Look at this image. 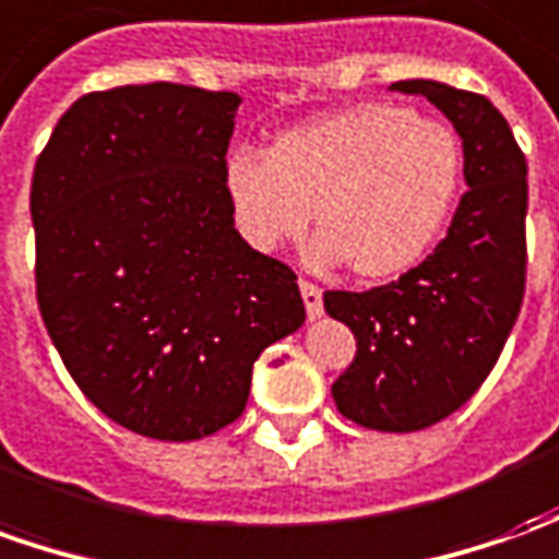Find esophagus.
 <instances>
[{
  "label": "esophagus",
  "instance_id": "1",
  "mask_svg": "<svg viewBox=\"0 0 559 559\" xmlns=\"http://www.w3.org/2000/svg\"><path fill=\"white\" fill-rule=\"evenodd\" d=\"M299 294H302V302H306V311H309V318H321L324 314V294H321V287L318 284H311V281H299Z\"/></svg>",
  "mask_w": 559,
  "mask_h": 559
}]
</instances>
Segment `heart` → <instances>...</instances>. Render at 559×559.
I'll list each match as a JSON object with an SVG mask.
<instances>
[{
  "label": "heart",
  "instance_id": "heart-1",
  "mask_svg": "<svg viewBox=\"0 0 559 559\" xmlns=\"http://www.w3.org/2000/svg\"><path fill=\"white\" fill-rule=\"evenodd\" d=\"M465 152L450 124L370 104L281 134L269 158L226 168L241 235L263 253L296 241L314 211V260L382 281L423 263L453 219Z\"/></svg>",
  "mask_w": 559,
  "mask_h": 559
}]
</instances>
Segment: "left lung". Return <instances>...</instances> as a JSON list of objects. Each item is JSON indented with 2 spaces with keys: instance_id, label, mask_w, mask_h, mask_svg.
<instances>
[{
  "instance_id": "obj_1",
  "label": "left lung",
  "mask_w": 559,
  "mask_h": 559,
  "mask_svg": "<svg viewBox=\"0 0 559 559\" xmlns=\"http://www.w3.org/2000/svg\"><path fill=\"white\" fill-rule=\"evenodd\" d=\"M453 121L468 192L435 253L364 294L328 290L324 309L355 333L358 352L336 382L345 419L373 431H419L484 385L526 290V155L484 94L407 79Z\"/></svg>"
}]
</instances>
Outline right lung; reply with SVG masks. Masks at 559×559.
I'll list each match as a JSON object with an SVG mask.
<instances>
[{
    "label": "right lung",
    "instance_id": "add662e5",
    "mask_svg": "<svg viewBox=\"0 0 559 559\" xmlns=\"http://www.w3.org/2000/svg\"><path fill=\"white\" fill-rule=\"evenodd\" d=\"M238 94L91 91L36 158V299L72 382L121 428L201 440L248 407L265 345L306 321L296 272L235 229Z\"/></svg>",
    "mask_w": 559,
    "mask_h": 559
}]
</instances>
